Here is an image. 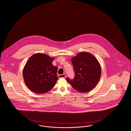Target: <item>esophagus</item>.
<instances>
[{"mask_svg":"<svg viewBox=\"0 0 131 131\" xmlns=\"http://www.w3.org/2000/svg\"><path fill=\"white\" fill-rule=\"evenodd\" d=\"M66 77V74H61V75H59V77L60 78H65Z\"/></svg>","mask_w":131,"mask_h":131,"instance_id":"obj_1","label":"esophagus"}]
</instances>
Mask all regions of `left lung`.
Masks as SVG:
<instances>
[{"instance_id": "1", "label": "left lung", "mask_w": 131, "mask_h": 131, "mask_svg": "<svg viewBox=\"0 0 131 131\" xmlns=\"http://www.w3.org/2000/svg\"><path fill=\"white\" fill-rule=\"evenodd\" d=\"M75 71L73 80H66L80 93H87L94 89L100 81L101 67L96 58L87 52H81L71 58Z\"/></svg>"}]
</instances>
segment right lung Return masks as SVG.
I'll use <instances>...</instances> for the list:
<instances>
[{
    "label": "right lung",
    "mask_w": 131,
    "mask_h": 131,
    "mask_svg": "<svg viewBox=\"0 0 131 131\" xmlns=\"http://www.w3.org/2000/svg\"><path fill=\"white\" fill-rule=\"evenodd\" d=\"M54 59L43 53H36L28 59L23 75L29 89L37 94H44L53 88L58 79V68L52 64Z\"/></svg>",
    "instance_id": "add662e5"
}]
</instances>
